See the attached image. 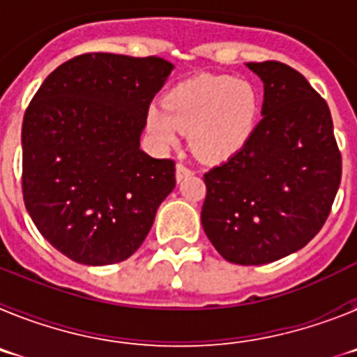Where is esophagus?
Instances as JSON below:
<instances>
[{
    "label": "esophagus",
    "mask_w": 357,
    "mask_h": 357,
    "mask_svg": "<svg viewBox=\"0 0 357 357\" xmlns=\"http://www.w3.org/2000/svg\"><path fill=\"white\" fill-rule=\"evenodd\" d=\"M176 181L181 182V181H184L185 176H191L193 175V172H191V169L189 168H185L184 164H176Z\"/></svg>",
    "instance_id": "34e87169"
}]
</instances>
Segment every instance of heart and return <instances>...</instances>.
Masks as SVG:
<instances>
[{
  "label": "heart",
  "mask_w": 357,
  "mask_h": 357,
  "mask_svg": "<svg viewBox=\"0 0 357 357\" xmlns=\"http://www.w3.org/2000/svg\"><path fill=\"white\" fill-rule=\"evenodd\" d=\"M259 118L254 85L230 77H204L182 82L146 110V130L164 150L178 146L191 134L198 157L220 162L236 155L252 137Z\"/></svg>",
  "instance_id": "b5f03b06"
}]
</instances>
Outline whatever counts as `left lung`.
I'll use <instances>...</instances> for the list:
<instances>
[{"label": "left lung", "instance_id": "1", "mask_svg": "<svg viewBox=\"0 0 357 357\" xmlns=\"http://www.w3.org/2000/svg\"><path fill=\"white\" fill-rule=\"evenodd\" d=\"M261 78V121L248 143L204 175L202 227L229 263L266 264L305 247L342 181L326 100L282 62H248Z\"/></svg>", "mask_w": 357, "mask_h": 357}]
</instances>
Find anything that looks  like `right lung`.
<instances>
[{
	"label": "right lung",
	"instance_id": "1",
	"mask_svg": "<svg viewBox=\"0 0 357 357\" xmlns=\"http://www.w3.org/2000/svg\"><path fill=\"white\" fill-rule=\"evenodd\" d=\"M173 68L159 56L85 53L59 66L28 105L24 206L69 259H128L175 188V162L139 148L148 107Z\"/></svg>",
	"mask_w": 357,
	"mask_h": 357
}]
</instances>
